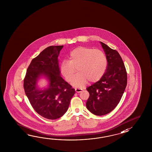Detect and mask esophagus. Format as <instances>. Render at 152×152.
<instances>
[{
    "label": "esophagus",
    "instance_id": "esophagus-1",
    "mask_svg": "<svg viewBox=\"0 0 152 152\" xmlns=\"http://www.w3.org/2000/svg\"><path fill=\"white\" fill-rule=\"evenodd\" d=\"M75 92H77V93H79V92H81V91H82V89H80V88H75Z\"/></svg>",
    "mask_w": 152,
    "mask_h": 152
}]
</instances>
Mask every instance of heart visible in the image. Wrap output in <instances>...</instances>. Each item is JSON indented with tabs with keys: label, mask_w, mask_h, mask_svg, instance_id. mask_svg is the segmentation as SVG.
<instances>
[{
	"label": "heart",
	"mask_w": 152,
	"mask_h": 152,
	"mask_svg": "<svg viewBox=\"0 0 152 152\" xmlns=\"http://www.w3.org/2000/svg\"><path fill=\"white\" fill-rule=\"evenodd\" d=\"M107 61L103 52L98 49L79 47L73 49L69 55V61L62 62L60 71L66 80H71L75 87L85 86L89 80L92 83L99 80L107 69Z\"/></svg>",
	"instance_id": "1"
}]
</instances>
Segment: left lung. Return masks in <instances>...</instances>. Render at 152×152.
I'll return each instance as SVG.
<instances>
[{
  "instance_id": "1",
  "label": "left lung",
  "mask_w": 152,
  "mask_h": 152,
  "mask_svg": "<svg viewBox=\"0 0 152 152\" xmlns=\"http://www.w3.org/2000/svg\"><path fill=\"white\" fill-rule=\"evenodd\" d=\"M107 56L106 72L96 83L87 88L90 97L87 109L97 116L109 113L119 103L127 84V73L118 52L100 42Z\"/></svg>"
}]
</instances>
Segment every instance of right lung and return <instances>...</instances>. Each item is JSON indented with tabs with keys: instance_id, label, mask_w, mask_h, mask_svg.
I'll list each match as a JSON object with an SVG mask.
<instances>
[{
	"instance_id": "obj_1",
	"label": "right lung",
	"mask_w": 152,
	"mask_h": 152,
	"mask_svg": "<svg viewBox=\"0 0 152 152\" xmlns=\"http://www.w3.org/2000/svg\"><path fill=\"white\" fill-rule=\"evenodd\" d=\"M64 45L49 46L33 58L24 79L26 96L36 112L49 120H56L67 111L75 88L60 75L58 58ZM44 76L49 86L43 90L37 86L39 79Z\"/></svg>"
}]
</instances>
